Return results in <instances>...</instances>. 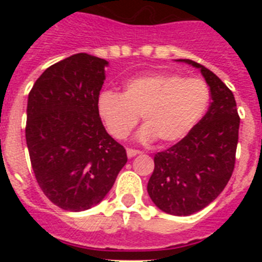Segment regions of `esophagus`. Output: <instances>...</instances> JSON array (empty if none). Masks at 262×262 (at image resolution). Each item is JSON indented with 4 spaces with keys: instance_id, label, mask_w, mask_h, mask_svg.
<instances>
[{
    "instance_id": "34e87169",
    "label": "esophagus",
    "mask_w": 262,
    "mask_h": 262,
    "mask_svg": "<svg viewBox=\"0 0 262 262\" xmlns=\"http://www.w3.org/2000/svg\"><path fill=\"white\" fill-rule=\"evenodd\" d=\"M138 154H140V151H138V149H134V148H127V156L128 157H134V156H136Z\"/></svg>"
}]
</instances>
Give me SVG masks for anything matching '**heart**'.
I'll use <instances>...</instances> for the list:
<instances>
[{
    "label": "heart",
    "instance_id": "1",
    "mask_svg": "<svg viewBox=\"0 0 262 262\" xmlns=\"http://www.w3.org/2000/svg\"><path fill=\"white\" fill-rule=\"evenodd\" d=\"M211 93L201 78L176 73L136 76L124 82L123 93L103 90L97 98V114L107 133L123 140L139 123L142 142L159 139L172 144L187 136L209 108Z\"/></svg>",
    "mask_w": 262,
    "mask_h": 262
}]
</instances>
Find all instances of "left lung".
Masks as SVG:
<instances>
[{
	"mask_svg": "<svg viewBox=\"0 0 262 262\" xmlns=\"http://www.w3.org/2000/svg\"><path fill=\"white\" fill-rule=\"evenodd\" d=\"M201 69L210 86L211 103L201 122L177 144L155 155L147 190L160 210L187 216L205 209L223 191L235 168L240 117L232 92L210 69Z\"/></svg>",
	"mask_w": 262,
	"mask_h": 262,
	"instance_id": "1",
	"label": "left lung"
}]
</instances>
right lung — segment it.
I'll list each match as a JSON object with an SVG mask.
<instances>
[{
    "label": "right lung",
    "instance_id": "right-lung-1",
    "mask_svg": "<svg viewBox=\"0 0 262 262\" xmlns=\"http://www.w3.org/2000/svg\"><path fill=\"white\" fill-rule=\"evenodd\" d=\"M108 62L76 53L46 69L27 101L26 143L36 182L67 211H84L110 191L126 149L97 114Z\"/></svg>",
    "mask_w": 262,
    "mask_h": 262
}]
</instances>
